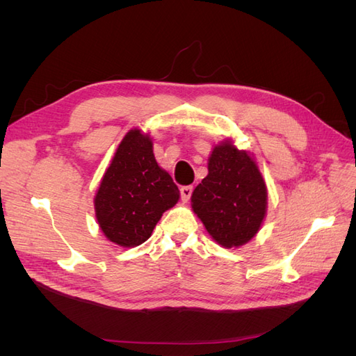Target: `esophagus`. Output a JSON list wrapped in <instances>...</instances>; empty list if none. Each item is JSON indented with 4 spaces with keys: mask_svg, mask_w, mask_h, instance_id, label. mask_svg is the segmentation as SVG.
I'll list each match as a JSON object with an SVG mask.
<instances>
[{
    "mask_svg": "<svg viewBox=\"0 0 356 356\" xmlns=\"http://www.w3.org/2000/svg\"><path fill=\"white\" fill-rule=\"evenodd\" d=\"M191 191H193V187H191V186L181 187V200H182V202H188V199H190V196H191Z\"/></svg>",
    "mask_w": 356,
    "mask_h": 356,
    "instance_id": "obj_1",
    "label": "esophagus"
}]
</instances>
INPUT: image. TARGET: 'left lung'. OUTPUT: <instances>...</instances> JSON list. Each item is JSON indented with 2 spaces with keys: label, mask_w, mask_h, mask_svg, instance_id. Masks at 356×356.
I'll use <instances>...</instances> for the list:
<instances>
[{
  "label": "left lung",
  "mask_w": 356,
  "mask_h": 356,
  "mask_svg": "<svg viewBox=\"0 0 356 356\" xmlns=\"http://www.w3.org/2000/svg\"><path fill=\"white\" fill-rule=\"evenodd\" d=\"M267 186L254 154L225 138L208 157V175L193 190L191 209L222 248L251 242L267 215Z\"/></svg>",
  "instance_id": "obj_1"
}]
</instances>
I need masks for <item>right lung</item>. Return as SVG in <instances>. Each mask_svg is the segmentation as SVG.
I'll return each mask as SVG.
<instances>
[{"label":"right lung","instance_id":"obj_1","mask_svg":"<svg viewBox=\"0 0 356 356\" xmlns=\"http://www.w3.org/2000/svg\"><path fill=\"white\" fill-rule=\"evenodd\" d=\"M179 190L153 153V139L131 129L118 144L93 199L95 217L110 242L135 248L152 236Z\"/></svg>","mask_w":356,"mask_h":356}]
</instances>
